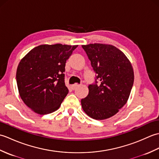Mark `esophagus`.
Wrapping results in <instances>:
<instances>
[{
	"label": "esophagus",
	"mask_w": 159,
	"mask_h": 159,
	"mask_svg": "<svg viewBox=\"0 0 159 159\" xmlns=\"http://www.w3.org/2000/svg\"><path fill=\"white\" fill-rule=\"evenodd\" d=\"M79 86H80V85H79V84L75 83V84H74V85H72V87L73 89H75L77 88V87H79Z\"/></svg>",
	"instance_id": "obj_1"
}]
</instances>
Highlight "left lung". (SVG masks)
Masks as SVG:
<instances>
[{"mask_svg": "<svg viewBox=\"0 0 159 159\" xmlns=\"http://www.w3.org/2000/svg\"><path fill=\"white\" fill-rule=\"evenodd\" d=\"M96 74L89 94L81 99L83 111L94 120L116 114L130 96L134 72L129 60L116 47L102 43L83 45Z\"/></svg>", "mask_w": 159, "mask_h": 159, "instance_id": "left-lung-1", "label": "left lung"}]
</instances>
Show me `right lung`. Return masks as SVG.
Masks as SVG:
<instances>
[{"mask_svg":"<svg viewBox=\"0 0 159 159\" xmlns=\"http://www.w3.org/2000/svg\"><path fill=\"white\" fill-rule=\"evenodd\" d=\"M77 46L40 45L20 62L16 72L20 96L35 113L48 114L61 106L69 92L65 84L66 63Z\"/></svg>","mask_w":159,"mask_h":159,"instance_id":"add662e5","label":"right lung"}]
</instances>
